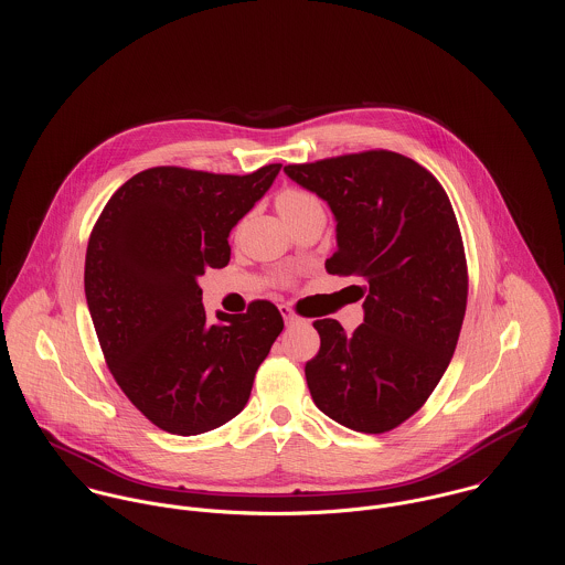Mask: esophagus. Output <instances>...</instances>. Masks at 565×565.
I'll use <instances>...</instances> for the list:
<instances>
[{
    "label": "esophagus",
    "mask_w": 565,
    "mask_h": 565,
    "mask_svg": "<svg viewBox=\"0 0 565 565\" xmlns=\"http://www.w3.org/2000/svg\"><path fill=\"white\" fill-rule=\"evenodd\" d=\"M280 313H282V318H285V323H287V326H294V323L302 322V318H300L294 309H289V307H280Z\"/></svg>",
    "instance_id": "1"
}]
</instances>
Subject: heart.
<instances>
[{
	"label": "heart",
	"instance_id": "obj_1",
	"mask_svg": "<svg viewBox=\"0 0 565 565\" xmlns=\"http://www.w3.org/2000/svg\"><path fill=\"white\" fill-rule=\"evenodd\" d=\"M276 206H278L280 215H282L289 224L296 222L298 217H302V215L316 211V209H322L320 202H318V198H313V195L307 193V191H298V189H287V191H282V193L278 195V200H276Z\"/></svg>",
	"mask_w": 565,
	"mask_h": 565
}]
</instances>
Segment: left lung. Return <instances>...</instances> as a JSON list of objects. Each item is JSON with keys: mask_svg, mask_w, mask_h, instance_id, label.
<instances>
[{"mask_svg": "<svg viewBox=\"0 0 565 565\" xmlns=\"http://www.w3.org/2000/svg\"><path fill=\"white\" fill-rule=\"evenodd\" d=\"M285 173L330 206L337 252L326 269L361 282L352 287L365 313L350 334L337 320L313 323V403L352 430H392L433 394L461 332L468 265L452 204L430 171L387 150Z\"/></svg>", "mask_w": 565, "mask_h": 565, "instance_id": "8db88e82", "label": "left lung"}]
</instances>
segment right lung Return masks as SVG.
Masks as SVG:
<instances>
[{
	"label": "right lung",
	"instance_id": "obj_1",
	"mask_svg": "<svg viewBox=\"0 0 565 565\" xmlns=\"http://www.w3.org/2000/svg\"><path fill=\"white\" fill-rule=\"evenodd\" d=\"M280 162L247 175L152 167L104 206L84 260V294L121 392L171 435L213 430L247 404L282 330L280 311L209 320L198 278L231 260V231L267 193Z\"/></svg>",
	"mask_w": 565,
	"mask_h": 565
}]
</instances>
